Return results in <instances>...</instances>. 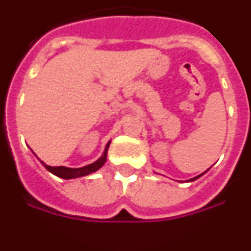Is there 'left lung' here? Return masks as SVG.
Returning a JSON list of instances; mask_svg holds the SVG:
<instances>
[{"label":"left lung","instance_id":"1","mask_svg":"<svg viewBox=\"0 0 251 251\" xmlns=\"http://www.w3.org/2000/svg\"><path fill=\"white\" fill-rule=\"evenodd\" d=\"M202 175H203V174H201V175H199V176H196V177H194V178H191V179H190V181H195V179H197V178H199V177H201V176H202Z\"/></svg>","mask_w":251,"mask_h":251}]
</instances>
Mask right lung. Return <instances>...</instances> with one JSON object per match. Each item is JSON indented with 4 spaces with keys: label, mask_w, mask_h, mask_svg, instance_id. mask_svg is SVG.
<instances>
[{
    "label": "right lung",
    "mask_w": 251,
    "mask_h": 251,
    "mask_svg": "<svg viewBox=\"0 0 251 251\" xmlns=\"http://www.w3.org/2000/svg\"><path fill=\"white\" fill-rule=\"evenodd\" d=\"M109 143L110 142H108V145H106L105 150H104V152H103V156H101L98 161H95L94 163L85 166V167L68 168V167H64V166H59V167H51V166L45 165L44 162H41V163H43L44 167H45L46 170L50 171L51 174L55 175V176H57V177H61V178L69 179V178H76V177L86 176V175L93 174V172H95L97 170H99V168H100L101 166L105 163L106 152H108V148H109Z\"/></svg>",
    "instance_id": "obj_1"
}]
</instances>
